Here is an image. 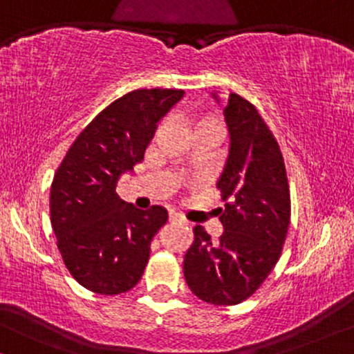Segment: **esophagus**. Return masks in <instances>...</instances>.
Returning a JSON list of instances; mask_svg holds the SVG:
<instances>
[{
	"label": "esophagus",
	"mask_w": 354,
	"mask_h": 354,
	"mask_svg": "<svg viewBox=\"0 0 354 354\" xmlns=\"http://www.w3.org/2000/svg\"><path fill=\"white\" fill-rule=\"evenodd\" d=\"M169 223H185V219L180 214H176L174 211H169Z\"/></svg>",
	"instance_id": "1"
}]
</instances>
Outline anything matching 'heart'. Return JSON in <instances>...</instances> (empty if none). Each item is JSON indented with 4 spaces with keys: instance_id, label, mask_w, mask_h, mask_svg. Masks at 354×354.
<instances>
[{
    "instance_id": "obj_1",
    "label": "heart",
    "mask_w": 354,
    "mask_h": 354,
    "mask_svg": "<svg viewBox=\"0 0 354 354\" xmlns=\"http://www.w3.org/2000/svg\"><path fill=\"white\" fill-rule=\"evenodd\" d=\"M188 127L191 136L196 133H206V131H209V133H216L223 138L225 131L223 120L214 117V115H193V117L188 118Z\"/></svg>"
}]
</instances>
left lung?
<instances>
[{"label":"left lung","instance_id":"1","mask_svg":"<svg viewBox=\"0 0 354 354\" xmlns=\"http://www.w3.org/2000/svg\"><path fill=\"white\" fill-rule=\"evenodd\" d=\"M216 97V95H214ZM231 150L218 189L224 232L218 242L203 225L183 262L191 292L211 305H237L254 295L282 254L290 225L287 169L274 133L257 109L231 93L224 109Z\"/></svg>","mask_w":354,"mask_h":354}]
</instances>
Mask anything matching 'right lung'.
I'll return each instance as SVG.
<instances>
[{
  "instance_id": "obj_1",
  "label": "right lung",
  "mask_w": 354,
  "mask_h": 354,
  "mask_svg": "<svg viewBox=\"0 0 354 354\" xmlns=\"http://www.w3.org/2000/svg\"><path fill=\"white\" fill-rule=\"evenodd\" d=\"M181 88H138L105 107L80 131L50 186V224L67 270L100 295L129 292L142 279L161 206L136 209L117 194L123 173L143 160L156 123Z\"/></svg>"
}]
</instances>
